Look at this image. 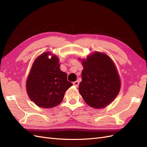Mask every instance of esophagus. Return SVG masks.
I'll use <instances>...</instances> for the list:
<instances>
[{
    "label": "esophagus",
    "mask_w": 147,
    "mask_h": 147,
    "mask_svg": "<svg viewBox=\"0 0 147 147\" xmlns=\"http://www.w3.org/2000/svg\"><path fill=\"white\" fill-rule=\"evenodd\" d=\"M74 85H75V86H78L79 85V82L78 81H75L74 82H73Z\"/></svg>",
    "instance_id": "obj_1"
}]
</instances>
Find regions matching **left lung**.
Listing matches in <instances>:
<instances>
[{
	"label": "left lung",
	"mask_w": 147,
	"mask_h": 147,
	"mask_svg": "<svg viewBox=\"0 0 147 147\" xmlns=\"http://www.w3.org/2000/svg\"><path fill=\"white\" fill-rule=\"evenodd\" d=\"M82 81L79 92L86 103L95 109L104 108L118 94L120 80L114 63L110 57L96 52L82 61Z\"/></svg>",
	"instance_id": "obj_1"
}]
</instances>
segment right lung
<instances>
[{"label": "right lung", "mask_w": 147, "mask_h": 147, "mask_svg": "<svg viewBox=\"0 0 147 147\" xmlns=\"http://www.w3.org/2000/svg\"><path fill=\"white\" fill-rule=\"evenodd\" d=\"M47 52L35 59L26 83L30 100L42 108H52L63 100L66 90L72 85L67 75L60 70L56 56L49 59Z\"/></svg>", "instance_id": "obj_1"}]
</instances>
